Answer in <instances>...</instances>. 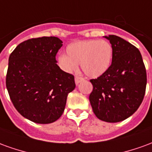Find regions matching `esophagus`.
I'll list each match as a JSON object with an SVG mask.
<instances>
[{"instance_id":"1","label":"esophagus","mask_w":152,"mask_h":152,"mask_svg":"<svg viewBox=\"0 0 152 152\" xmlns=\"http://www.w3.org/2000/svg\"><path fill=\"white\" fill-rule=\"evenodd\" d=\"M82 80H84V78L81 77V76H76V77H75V82H76V85H78V84H79L80 82H81Z\"/></svg>"}]
</instances>
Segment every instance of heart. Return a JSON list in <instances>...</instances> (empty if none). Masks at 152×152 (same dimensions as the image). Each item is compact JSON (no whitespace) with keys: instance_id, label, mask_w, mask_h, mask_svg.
Segmentation results:
<instances>
[{"instance_id":"obj_1","label":"heart","mask_w":152,"mask_h":152,"mask_svg":"<svg viewBox=\"0 0 152 152\" xmlns=\"http://www.w3.org/2000/svg\"><path fill=\"white\" fill-rule=\"evenodd\" d=\"M66 54L58 57V63L66 72L78 69V64L87 76L98 77L105 73L111 66L113 48L107 40H87L69 44Z\"/></svg>"}]
</instances>
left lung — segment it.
Returning a JSON list of instances; mask_svg holds the SVG:
<instances>
[{
	"mask_svg": "<svg viewBox=\"0 0 152 152\" xmlns=\"http://www.w3.org/2000/svg\"><path fill=\"white\" fill-rule=\"evenodd\" d=\"M104 37L113 48L112 62L105 73L90 80L93 91L89 102L99 120L115 123L129 117L141 105L147 72L138 49L115 35Z\"/></svg>",
	"mask_w": 152,
	"mask_h": 152,
	"instance_id": "left-lung-1",
	"label": "left lung"
}]
</instances>
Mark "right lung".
I'll list each match as a JSON object with an SVG mask.
<instances>
[{
    "mask_svg": "<svg viewBox=\"0 0 152 152\" xmlns=\"http://www.w3.org/2000/svg\"><path fill=\"white\" fill-rule=\"evenodd\" d=\"M63 41L55 37L25 40L9 58L6 88L16 110L37 124H50L63 115L67 94L76 87L74 76L58 66Z\"/></svg>",
    "mask_w": 152,
    "mask_h": 152,
    "instance_id": "1",
    "label": "right lung"
}]
</instances>
